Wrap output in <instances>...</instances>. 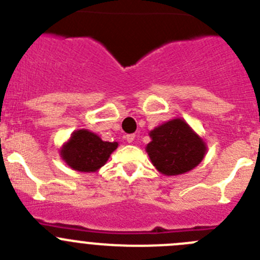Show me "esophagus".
<instances>
[{
	"label": "esophagus",
	"instance_id": "34e87169",
	"mask_svg": "<svg viewBox=\"0 0 260 260\" xmlns=\"http://www.w3.org/2000/svg\"><path fill=\"white\" fill-rule=\"evenodd\" d=\"M124 138H125V141L131 144V142H133V140H135V135H125Z\"/></svg>",
	"mask_w": 260,
	"mask_h": 260
}]
</instances>
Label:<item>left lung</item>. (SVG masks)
Masks as SVG:
<instances>
[{
  "label": "left lung",
  "instance_id": "1",
  "mask_svg": "<svg viewBox=\"0 0 260 260\" xmlns=\"http://www.w3.org/2000/svg\"><path fill=\"white\" fill-rule=\"evenodd\" d=\"M152 141L146 151L160 173H186L195 168L205 155V145L182 119H173L150 132Z\"/></svg>",
  "mask_w": 260,
  "mask_h": 260
}]
</instances>
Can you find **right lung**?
Instances as JSON below:
<instances>
[{
    "mask_svg": "<svg viewBox=\"0 0 260 260\" xmlns=\"http://www.w3.org/2000/svg\"><path fill=\"white\" fill-rule=\"evenodd\" d=\"M116 147V142L103 141L94 133L79 129L73 133L69 142L62 147L61 156L75 171L94 172L108 161Z\"/></svg>",
    "mask_w": 260,
    "mask_h": 260,
    "instance_id": "1",
    "label": "right lung"
}]
</instances>
